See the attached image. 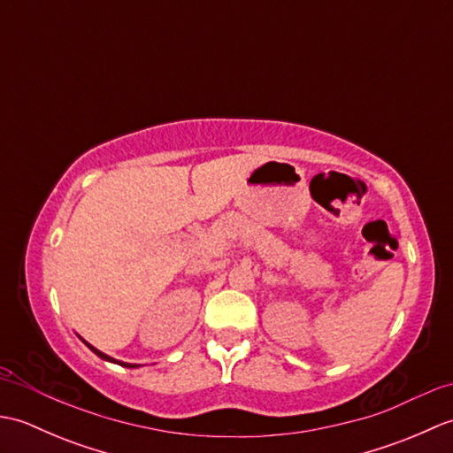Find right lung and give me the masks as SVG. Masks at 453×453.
Wrapping results in <instances>:
<instances>
[{
    "instance_id": "add662e5",
    "label": "right lung",
    "mask_w": 453,
    "mask_h": 453,
    "mask_svg": "<svg viewBox=\"0 0 453 453\" xmlns=\"http://www.w3.org/2000/svg\"><path fill=\"white\" fill-rule=\"evenodd\" d=\"M85 344H88V342H85ZM88 346H89V349H91V350H93L95 354H97V356H101V358H103V360H111V362H117V360H112V358H111V356H107V354H103V352H101V350H97V349H93V346H91V344H88ZM117 364H120V365H127V368H136V364H134V365H132V364H124V362H117Z\"/></svg>"
}]
</instances>
